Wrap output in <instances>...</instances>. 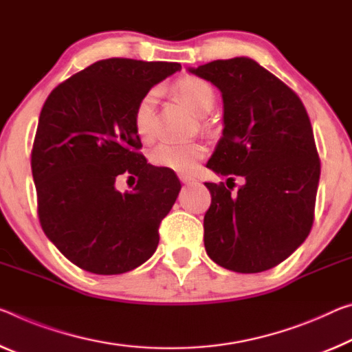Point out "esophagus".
<instances>
[{"label":"esophagus","mask_w":352,"mask_h":352,"mask_svg":"<svg viewBox=\"0 0 352 352\" xmlns=\"http://www.w3.org/2000/svg\"><path fill=\"white\" fill-rule=\"evenodd\" d=\"M178 178H180L182 183H191V182L194 180L192 177H189V175H186V174H178Z\"/></svg>","instance_id":"1"}]
</instances>
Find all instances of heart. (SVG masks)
I'll return each mask as SVG.
<instances>
[{
    "label": "heart",
    "instance_id": "heart-1",
    "mask_svg": "<svg viewBox=\"0 0 352 352\" xmlns=\"http://www.w3.org/2000/svg\"><path fill=\"white\" fill-rule=\"evenodd\" d=\"M174 91L194 113L200 116L208 113L216 100L214 89L197 76L188 75L178 78L174 82ZM155 100L156 94L153 91L147 92L138 102L135 114H133V125H135L139 138L144 141L153 138ZM205 153L206 147L200 142L163 141L152 150L150 160L158 167H164V169L178 172V174H191Z\"/></svg>",
    "mask_w": 352,
    "mask_h": 352
}]
</instances>
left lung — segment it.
Wrapping results in <instances>:
<instances>
[{
  "label": "left lung",
  "mask_w": 352,
  "mask_h": 352,
  "mask_svg": "<svg viewBox=\"0 0 352 352\" xmlns=\"http://www.w3.org/2000/svg\"><path fill=\"white\" fill-rule=\"evenodd\" d=\"M189 72L213 82L224 100V130L206 167L228 178L227 186L205 183L206 254L243 274L271 270L314 226L321 164L309 114L293 89L249 58ZM236 175L245 185L232 193Z\"/></svg>",
  "instance_id": "left-lung-1"
}]
</instances>
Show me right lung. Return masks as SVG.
Wrapping results in <instances>:
<instances>
[{
  "mask_svg": "<svg viewBox=\"0 0 352 352\" xmlns=\"http://www.w3.org/2000/svg\"><path fill=\"white\" fill-rule=\"evenodd\" d=\"M178 63L111 58L50 94L38 117L31 169L41 226L59 252L94 274H124L160 243L158 228L180 192L174 170L147 163L133 125L136 104ZM138 177L131 193L115 182Z\"/></svg>",
  "mask_w": 352,
  "mask_h": 352,
  "instance_id": "right-lung-1",
  "label": "right lung"
}]
</instances>
